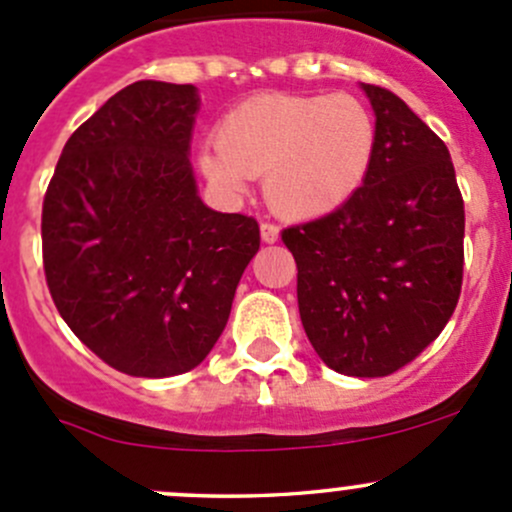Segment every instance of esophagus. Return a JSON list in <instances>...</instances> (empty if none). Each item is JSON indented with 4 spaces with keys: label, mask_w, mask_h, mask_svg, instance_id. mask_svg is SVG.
Masks as SVG:
<instances>
[{
    "label": "esophagus",
    "mask_w": 512,
    "mask_h": 512,
    "mask_svg": "<svg viewBox=\"0 0 512 512\" xmlns=\"http://www.w3.org/2000/svg\"><path fill=\"white\" fill-rule=\"evenodd\" d=\"M260 235H262V242H277L280 240V227L275 223H262Z\"/></svg>",
    "instance_id": "34e87169"
}]
</instances>
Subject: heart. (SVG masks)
<instances>
[{
  "label": "heart",
  "instance_id": "heart-1",
  "mask_svg": "<svg viewBox=\"0 0 512 512\" xmlns=\"http://www.w3.org/2000/svg\"><path fill=\"white\" fill-rule=\"evenodd\" d=\"M376 153V121L359 98L265 94L220 121L218 143L200 165L227 193L265 175L275 213L307 220L327 215L361 188Z\"/></svg>",
  "mask_w": 512,
  "mask_h": 512
}]
</instances>
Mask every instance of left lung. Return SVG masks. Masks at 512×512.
I'll return each mask as SVG.
<instances>
[{
  "label": "left lung",
  "instance_id": "obj_1",
  "mask_svg": "<svg viewBox=\"0 0 512 512\" xmlns=\"http://www.w3.org/2000/svg\"><path fill=\"white\" fill-rule=\"evenodd\" d=\"M364 185L332 213L289 225L302 327L329 369L389 376L451 319L463 285V210L446 143L381 86Z\"/></svg>",
  "mask_w": 512,
  "mask_h": 512
}]
</instances>
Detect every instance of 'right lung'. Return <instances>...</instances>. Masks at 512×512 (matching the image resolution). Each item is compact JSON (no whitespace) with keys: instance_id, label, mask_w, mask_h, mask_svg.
<instances>
[{"instance_id":"obj_1","label":"right lung","mask_w":512,"mask_h":512,"mask_svg":"<svg viewBox=\"0 0 512 512\" xmlns=\"http://www.w3.org/2000/svg\"><path fill=\"white\" fill-rule=\"evenodd\" d=\"M198 94L136 81L81 123L41 208V255L71 332L131 376L195 369L223 334L260 225L198 198Z\"/></svg>"}]
</instances>
